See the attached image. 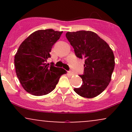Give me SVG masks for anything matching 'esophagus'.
Returning a JSON list of instances; mask_svg holds the SVG:
<instances>
[{
    "label": "esophagus",
    "mask_w": 132,
    "mask_h": 132,
    "mask_svg": "<svg viewBox=\"0 0 132 132\" xmlns=\"http://www.w3.org/2000/svg\"><path fill=\"white\" fill-rule=\"evenodd\" d=\"M68 73L69 74V75H71V76H73L74 75H75V74H74V72H72V71H68Z\"/></svg>",
    "instance_id": "1"
}]
</instances>
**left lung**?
<instances>
[{
	"label": "left lung",
	"instance_id": "1",
	"mask_svg": "<svg viewBox=\"0 0 132 132\" xmlns=\"http://www.w3.org/2000/svg\"><path fill=\"white\" fill-rule=\"evenodd\" d=\"M76 56L84 59V75H79L82 84L74 90L80 96L94 98L109 84L115 66L112 50L103 39L91 31L66 33Z\"/></svg>",
	"mask_w": 132,
	"mask_h": 132
}]
</instances>
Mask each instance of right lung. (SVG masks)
Here are the masks:
<instances>
[{"label": "right lung", "mask_w": 132, "mask_h": 132, "mask_svg": "<svg viewBox=\"0 0 132 132\" xmlns=\"http://www.w3.org/2000/svg\"><path fill=\"white\" fill-rule=\"evenodd\" d=\"M63 31L53 29L35 31L20 45L15 55L17 78L23 88L36 96L46 95L55 89L60 78L67 71L46 63L52 46Z\"/></svg>", "instance_id": "1"}]
</instances>
